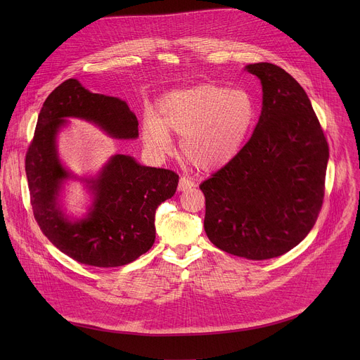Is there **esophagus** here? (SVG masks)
Instances as JSON below:
<instances>
[{
    "instance_id": "esophagus-1",
    "label": "esophagus",
    "mask_w": 360,
    "mask_h": 360,
    "mask_svg": "<svg viewBox=\"0 0 360 360\" xmlns=\"http://www.w3.org/2000/svg\"><path fill=\"white\" fill-rule=\"evenodd\" d=\"M193 186H195L193 181H191V179L186 178V176H181L179 185H178V191L185 192V191H188V189H191V188H193Z\"/></svg>"
}]
</instances>
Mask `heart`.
I'll list each match as a JSON object with an SVG mask.
<instances>
[{
	"instance_id": "heart-1",
	"label": "heart",
	"mask_w": 360,
	"mask_h": 360,
	"mask_svg": "<svg viewBox=\"0 0 360 360\" xmlns=\"http://www.w3.org/2000/svg\"><path fill=\"white\" fill-rule=\"evenodd\" d=\"M253 98L245 89L202 84L164 95L142 124V141L158 157L172 149L181 135L182 157L200 171L229 164L245 145L255 124Z\"/></svg>"
}]
</instances>
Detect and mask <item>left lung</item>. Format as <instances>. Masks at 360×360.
<instances>
[{"label":"left lung","mask_w":360,"mask_h":360,"mask_svg":"<svg viewBox=\"0 0 360 360\" xmlns=\"http://www.w3.org/2000/svg\"><path fill=\"white\" fill-rule=\"evenodd\" d=\"M245 70L262 84V111L238 155L203 181V228L219 249L252 261L281 256L314 228L329 146L309 98L269 63Z\"/></svg>","instance_id":"8db88e82"}]
</instances>
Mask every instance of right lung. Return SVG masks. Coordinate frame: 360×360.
Instances as JSON below:
<instances>
[{
    "instance_id": "1",
    "label": "right lung",
    "mask_w": 360,
    "mask_h": 360,
    "mask_svg": "<svg viewBox=\"0 0 360 360\" xmlns=\"http://www.w3.org/2000/svg\"><path fill=\"white\" fill-rule=\"evenodd\" d=\"M65 118L92 122L112 138H138V120L125 101L94 94L74 78L58 85L44 102L25 155L34 218L49 242L79 264H131L155 242V211L174 196L179 176L117 153L95 178L84 179L94 200L85 218L71 221L58 202L63 184L72 178L57 150Z\"/></svg>"
}]
</instances>
